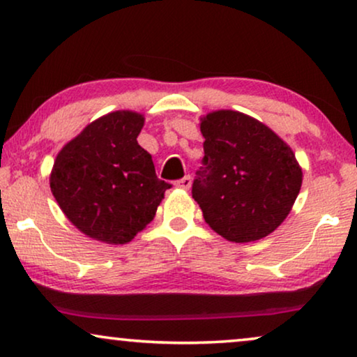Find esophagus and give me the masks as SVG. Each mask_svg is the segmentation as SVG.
<instances>
[{"mask_svg": "<svg viewBox=\"0 0 357 357\" xmlns=\"http://www.w3.org/2000/svg\"><path fill=\"white\" fill-rule=\"evenodd\" d=\"M175 187L182 188V190H188L190 187H192V177H190V175H185L183 178H180L175 182Z\"/></svg>", "mask_w": 357, "mask_h": 357, "instance_id": "34e87169", "label": "esophagus"}]
</instances>
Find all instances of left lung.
<instances>
[{"mask_svg":"<svg viewBox=\"0 0 357 357\" xmlns=\"http://www.w3.org/2000/svg\"><path fill=\"white\" fill-rule=\"evenodd\" d=\"M203 167L192 195L209 227L231 242L260 241L289 214L302 185L292 149L252 116L218 110L202 119Z\"/></svg>","mask_w":357,"mask_h":357,"instance_id":"8db88e82","label":"left lung"}]
</instances>
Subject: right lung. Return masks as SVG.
<instances>
[{"mask_svg":"<svg viewBox=\"0 0 357 357\" xmlns=\"http://www.w3.org/2000/svg\"><path fill=\"white\" fill-rule=\"evenodd\" d=\"M144 116L116 110L87 125L53 164L50 188L65 216L87 237L126 243L153 221L170 183L158 178L138 144Z\"/></svg>","mask_w":357,"mask_h":357,"instance_id":"obj_1","label":"right lung"}]
</instances>
